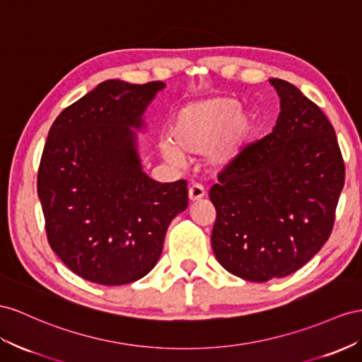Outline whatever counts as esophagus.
Segmentation results:
<instances>
[{
    "mask_svg": "<svg viewBox=\"0 0 362 362\" xmlns=\"http://www.w3.org/2000/svg\"><path fill=\"white\" fill-rule=\"evenodd\" d=\"M205 197V189H203L202 185H192L188 191V199L189 202H199L200 199Z\"/></svg>",
    "mask_w": 362,
    "mask_h": 362,
    "instance_id": "1",
    "label": "esophagus"
}]
</instances>
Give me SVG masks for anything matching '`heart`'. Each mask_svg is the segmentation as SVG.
Wrapping results in <instances>:
<instances>
[{"mask_svg":"<svg viewBox=\"0 0 362 362\" xmlns=\"http://www.w3.org/2000/svg\"><path fill=\"white\" fill-rule=\"evenodd\" d=\"M260 117L229 96H212L185 105L170 127L171 142L160 145L165 159L177 163L182 154L205 153L212 170H225L242 162L252 150Z\"/></svg>","mask_w":362,"mask_h":362,"instance_id":"b5f03b06","label":"heart"}]
</instances>
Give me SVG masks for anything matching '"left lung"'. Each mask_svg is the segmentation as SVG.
<instances>
[{
    "instance_id": "8db88e82",
    "label": "left lung",
    "mask_w": 362,
    "mask_h": 362,
    "mask_svg": "<svg viewBox=\"0 0 362 362\" xmlns=\"http://www.w3.org/2000/svg\"><path fill=\"white\" fill-rule=\"evenodd\" d=\"M269 82L280 98L272 133L221 171L209 191L217 211L216 258L228 272L257 283L298 271L320 252L346 175L326 115L287 81Z\"/></svg>"
}]
</instances>
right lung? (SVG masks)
<instances>
[{"mask_svg":"<svg viewBox=\"0 0 362 362\" xmlns=\"http://www.w3.org/2000/svg\"><path fill=\"white\" fill-rule=\"evenodd\" d=\"M165 88L108 79L54 120L38 170L52 249L84 280H141L162 254L171 220L188 206L187 182L160 183L142 168L137 132Z\"/></svg>","mask_w":362,"mask_h":362,"instance_id":"add662e5","label":"right lung"}]
</instances>
